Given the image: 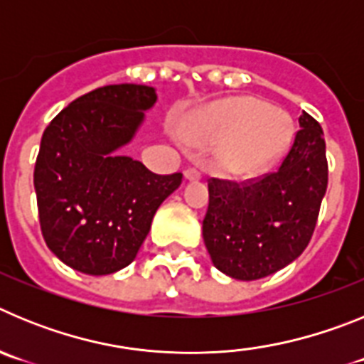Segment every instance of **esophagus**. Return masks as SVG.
<instances>
[{
  "mask_svg": "<svg viewBox=\"0 0 364 364\" xmlns=\"http://www.w3.org/2000/svg\"><path fill=\"white\" fill-rule=\"evenodd\" d=\"M184 176H186V180H198L202 175L198 169H193V167H189V169H186L184 171Z\"/></svg>",
  "mask_w": 364,
  "mask_h": 364,
  "instance_id": "obj_1",
  "label": "esophagus"
}]
</instances>
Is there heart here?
<instances>
[{
	"label": "heart",
	"mask_w": 364,
	"mask_h": 364,
	"mask_svg": "<svg viewBox=\"0 0 364 364\" xmlns=\"http://www.w3.org/2000/svg\"><path fill=\"white\" fill-rule=\"evenodd\" d=\"M294 125L286 112L257 98H237L215 104L184 125L195 146H218L222 166L246 175L260 171L279 159L290 144Z\"/></svg>",
	"instance_id": "heart-1"
}]
</instances>
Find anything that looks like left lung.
<instances>
[{
  "label": "left lung",
  "instance_id": "left-lung-1",
  "mask_svg": "<svg viewBox=\"0 0 364 364\" xmlns=\"http://www.w3.org/2000/svg\"><path fill=\"white\" fill-rule=\"evenodd\" d=\"M290 151L273 173L246 182L210 178L202 235L215 268L257 281L294 262L314 235L328 186L319 122L302 111Z\"/></svg>",
  "mask_w": 364,
  "mask_h": 364
}]
</instances>
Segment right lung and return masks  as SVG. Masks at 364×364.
Here are the masks:
<instances>
[{
  "instance_id": "obj_1",
  "label": "right lung",
  "mask_w": 364,
  "mask_h": 364,
  "mask_svg": "<svg viewBox=\"0 0 364 364\" xmlns=\"http://www.w3.org/2000/svg\"><path fill=\"white\" fill-rule=\"evenodd\" d=\"M154 102L153 87H98L70 102L43 131L34 166L41 233L76 272L109 275L131 264L160 204L182 184V173L154 175L117 153Z\"/></svg>"
}]
</instances>
